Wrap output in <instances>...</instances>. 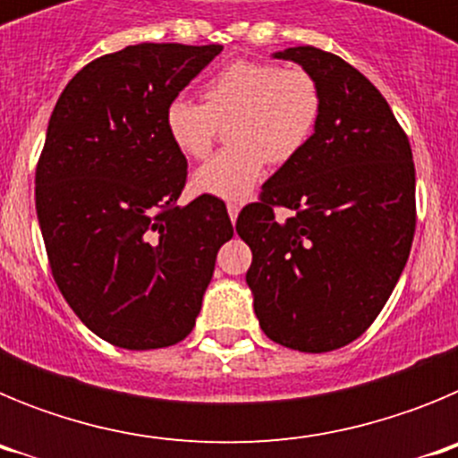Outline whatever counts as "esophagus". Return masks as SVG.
<instances>
[{"label": "esophagus", "mask_w": 458, "mask_h": 458, "mask_svg": "<svg viewBox=\"0 0 458 458\" xmlns=\"http://www.w3.org/2000/svg\"><path fill=\"white\" fill-rule=\"evenodd\" d=\"M226 210H229V220H232L233 225H236V220H238V206L236 204H229V206H226Z\"/></svg>", "instance_id": "esophagus-1"}]
</instances>
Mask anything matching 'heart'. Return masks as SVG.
<instances>
[{
	"label": "heart",
	"mask_w": 458,
	"mask_h": 458,
	"mask_svg": "<svg viewBox=\"0 0 458 458\" xmlns=\"http://www.w3.org/2000/svg\"><path fill=\"white\" fill-rule=\"evenodd\" d=\"M321 116V91L310 72L268 62H233L204 84V103L176 96L165 109V128L183 156L210 151L217 123H229L232 147L206 160L190 179L197 194L222 201L248 199L266 160L284 165L307 147Z\"/></svg>",
	"instance_id": "obj_1"
}]
</instances>
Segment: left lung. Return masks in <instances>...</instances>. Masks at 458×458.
Returning <instances> with one entry per match:
<instances>
[{
  "label": "left lung",
  "mask_w": 458,
  "mask_h": 458,
  "mask_svg": "<svg viewBox=\"0 0 458 458\" xmlns=\"http://www.w3.org/2000/svg\"><path fill=\"white\" fill-rule=\"evenodd\" d=\"M310 72L321 116L307 147L245 206V282L259 326L302 353L342 349L390 298L415 233V165L387 100L351 64L311 46L273 52ZM284 205L294 216L274 220Z\"/></svg>",
  "instance_id": "obj_1"
}]
</instances>
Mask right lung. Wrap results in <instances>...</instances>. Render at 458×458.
Segmentation results:
<instances>
[{
	"instance_id": "right-lung-1",
	"label": "right lung",
	"mask_w": 458,
	"mask_h": 458,
	"mask_svg": "<svg viewBox=\"0 0 458 458\" xmlns=\"http://www.w3.org/2000/svg\"><path fill=\"white\" fill-rule=\"evenodd\" d=\"M222 46L140 43L66 84L36 169V213L55 282L80 321L119 349L148 351L192 333L217 250L233 236L226 206H176L188 160L165 109Z\"/></svg>"
}]
</instances>
